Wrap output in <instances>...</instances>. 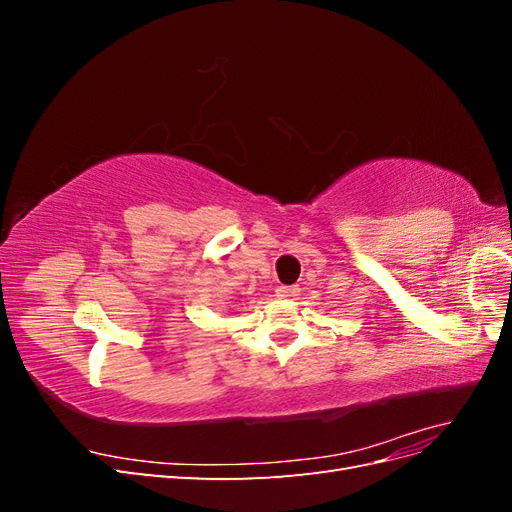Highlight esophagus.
I'll use <instances>...</instances> for the list:
<instances>
[{
	"instance_id": "34e87169",
	"label": "esophagus",
	"mask_w": 512,
	"mask_h": 512,
	"mask_svg": "<svg viewBox=\"0 0 512 512\" xmlns=\"http://www.w3.org/2000/svg\"><path fill=\"white\" fill-rule=\"evenodd\" d=\"M275 292L280 299H294L299 294V288L297 286H280Z\"/></svg>"
}]
</instances>
